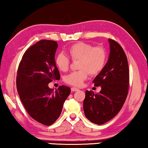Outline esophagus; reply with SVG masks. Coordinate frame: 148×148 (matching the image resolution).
Returning <instances> with one entry per match:
<instances>
[{"label": "esophagus", "mask_w": 148, "mask_h": 148, "mask_svg": "<svg viewBox=\"0 0 148 148\" xmlns=\"http://www.w3.org/2000/svg\"><path fill=\"white\" fill-rule=\"evenodd\" d=\"M71 92H77V91L79 90V89L77 88H75V87H73V88H71Z\"/></svg>", "instance_id": "obj_1"}]
</instances>
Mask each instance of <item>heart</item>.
Instances as JSON below:
<instances>
[{
    "label": "heart",
    "mask_w": 148,
    "mask_h": 148,
    "mask_svg": "<svg viewBox=\"0 0 148 148\" xmlns=\"http://www.w3.org/2000/svg\"><path fill=\"white\" fill-rule=\"evenodd\" d=\"M73 60H79L78 68L79 71L71 73L64 78L67 84L79 87L88 78L89 73L97 75L104 67L106 62V52L102 47H94L91 44L79 42L71 46L68 50ZM55 62L58 69L66 71L69 67L70 59L68 56L60 53L56 56Z\"/></svg>",
    "instance_id": "1"
}]
</instances>
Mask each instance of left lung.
I'll list each match as a JSON object with an SVG mask.
<instances>
[{
    "label": "left lung",
    "instance_id": "8db88e82",
    "mask_svg": "<svg viewBox=\"0 0 148 148\" xmlns=\"http://www.w3.org/2000/svg\"><path fill=\"white\" fill-rule=\"evenodd\" d=\"M110 52L108 61L93 83L100 86L99 93L86 91L84 100L85 116L97 125H102L116 116L128 94L129 71L124 50L114 40L108 39Z\"/></svg>",
    "mask_w": 148,
    "mask_h": 148
}]
</instances>
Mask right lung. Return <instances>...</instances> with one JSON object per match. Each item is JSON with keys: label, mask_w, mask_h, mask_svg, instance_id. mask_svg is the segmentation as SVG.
Returning <instances> with one entry per match:
<instances>
[{"label": "right lung", "mask_w": 148, "mask_h": 148, "mask_svg": "<svg viewBox=\"0 0 148 148\" xmlns=\"http://www.w3.org/2000/svg\"><path fill=\"white\" fill-rule=\"evenodd\" d=\"M56 42L42 40L24 53L17 71V89L25 110L32 118L45 125L55 122L60 115L71 89L60 86L54 91L48 87L60 79L56 67Z\"/></svg>", "instance_id": "right-lung-1"}]
</instances>
